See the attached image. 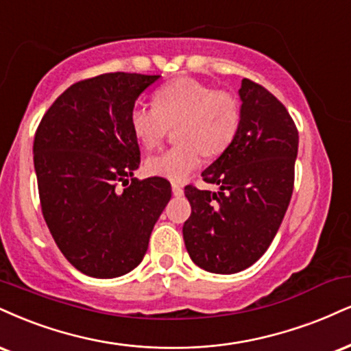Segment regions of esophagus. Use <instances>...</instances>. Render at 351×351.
<instances>
[{
	"instance_id": "obj_1",
	"label": "esophagus",
	"mask_w": 351,
	"mask_h": 351,
	"mask_svg": "<svg viewBox=\"0 0 351 351\" xmlns=\"http://www.w3.org/2000/svg\"><path fill=\"white\" fill-rule=\"evenodd\" d=\"M171 191L175 196H183V186L178 183H171Z\"/></svg>"
}]
</instances>
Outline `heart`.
<instances>
[{
	"label": "heart",
	"instance_id": "heart-1",
	"mask_svg": "<svg viewBox=\"0 0 351 351\" xmlns=\"http://www.w3.org/2000/svg\"><path fill=\"white\" fill-rule=\"evenodd\" d=\"M242 122V104L234 93L216 90L194 78H176L158 88L154 106L135 104L129 125L145 149L158 147L170 125L176 128L171 149L154 155L145 167L150 175L183 181L202 162L204 154L217 157L232 145Z\"/></svg>",
	"mask_w": 351,
	"mask_h": 351
}]
</instances>
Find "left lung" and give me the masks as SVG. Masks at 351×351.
Listing matches in <instances>:
<instances>
[{"mask_svg": "<svg viewBox=\"0 0 351 351\" xmlns=\"http://www.w3.org/2000/svg\"><path fill=\"white\" fill-rule=\"evenodd\" d=\"M242 122L235 141L202 171L219 189L184 188L191 216L183 239L206 271L232 274L252 267L280 229L294 188L299 134L288 109L267 88L243 78Z\"/></svg>", "mask_w": 351, "mask_h": 351, "instance_id": "8db88e82", "label": "left lung"}]
</instances>
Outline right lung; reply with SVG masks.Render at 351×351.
Instances as JSON below:
<instances>
[{
    "label": "right lung",
    "instance_id": "add662e5",
    "mask_svg": "<svg viewBox=\"0 0 351 351\" xmlns=\"http://www.w3.org/2000/svg\"><path fill=\"white\" fill-rule=\"evenodd\" d=\"M158 78L116 71L71 84L36 130L42 214L63 256L88 276L117 278L138 267L171 197L165 178H132L141 150L129 114Z\"/></svg>",
    "mask_w": 351,
    "mask_h": 351
}]
</instances>
